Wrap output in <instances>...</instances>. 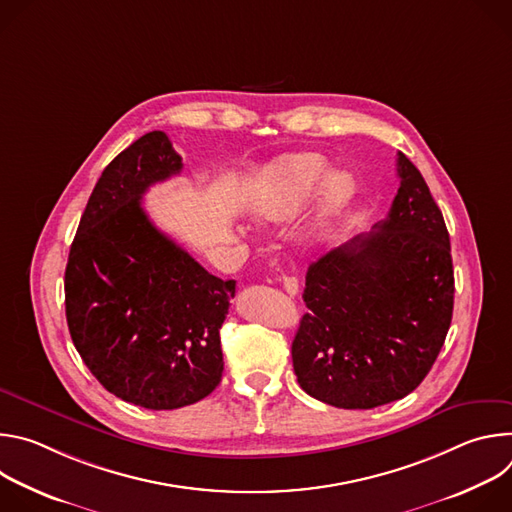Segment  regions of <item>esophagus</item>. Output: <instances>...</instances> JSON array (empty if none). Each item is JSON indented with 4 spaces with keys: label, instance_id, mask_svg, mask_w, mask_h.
I'll use <instances>...</instances> for the list:
<instances>
[{
    "label": "esophagus",
    "instance_id": "esophagus-1",
    "mask_svg": "<svg viewBox=\"0 0 512 512\" xmlns=\"http://www.w3.org/2000/svg\"><path fill=\"white\" fill-rule=\"evenodd\" d=\"M281 285H283V289H285V294L287 296H296L298 294V289H300V285H298V279L296 277H281Z\"/></svg>",
    "mask_w": 512,
    "mask_h": 512
}]
</instances>
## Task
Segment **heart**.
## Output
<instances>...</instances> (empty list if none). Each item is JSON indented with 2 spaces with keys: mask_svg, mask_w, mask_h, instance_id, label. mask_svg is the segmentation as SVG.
<instances>
[{
  "mask_svg": "<svg viewBox=\"0 0 512 512\" xmlns=\"http://www.w3.org/2000/svg\"><path fill=\"white\" fill-rule=\"evenodd\" d=\"M328 162L320 154H291L263 170L249 196V212L261 223L281 225L296 218L314 196ZM356 192L350 174L338 170L326 176L320 190V216H338Z\"/></svg>",
  "mask_w": 512,
  "mask_h": 512,
  "instance_id": "obj_1",
  "label": "heart"
}]
</instances>
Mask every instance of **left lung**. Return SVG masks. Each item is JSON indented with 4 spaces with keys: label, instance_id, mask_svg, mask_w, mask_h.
Returning a JSON list of instances; mask_svg holds the SVG:
<instances>
[{
    "label": "left lung",
    "instance_id": "left-lung-1",
    "mask_svg": "<svg viewBox=\"0 0 512 512\" xmlns=\"http://www.w3.org/2000/svg\"><path fill=\"white\" fill-rule=\"evenodd\" d=\"M401 186L383 223L308 267L291 342L300 387L340 409L403 399L440 354L454 312L444 214L421 172L397 154Z\"/></svg>",
    "mask_w": 512,
    "mask_h": 512
}]
</instances>
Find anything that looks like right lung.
Listing matches in <instances>:
<instances>
[{
    "label": "right lung",
    "instance_id": "1",
    "mask_svg": "<svg viewBox=\"0 0 512 512\" xmlns=\"http://www.w3.org/2000/svg\"><path fill=\"white\" fill-rule=\"evenodd\" d=\"M164 131L133 141L101 174L64 271L70 338L95 379L145 409H178L223 377L221 330L235 281L208 273L141 206L180 174Z\"/></svg>",
    "mask_w": 512,
    "mask_h": 512
}]
</instances>
